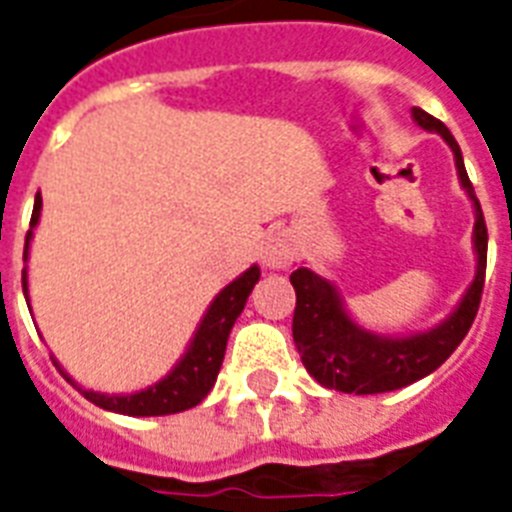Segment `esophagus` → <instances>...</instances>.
Segmentation results:
<instances>
[{"mask_svg":"<svg viewBox=\"0 0 512 512\" xmlns=\"http://www.w3.org/2000/svg\"><path fill=\"white\" fill-rule=\"evenodd\" d=\"M294 257V242H291L283 231L268 236V242H265L263 247V263L268 265V268H289V265L294 263Z\"/></svg>","mask_w":512,"mask_h":512,"instance_id":"esophagus-1","label":"esophagus"}]
</instances>
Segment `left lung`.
<instances>
[{"label": "left lung", "mask_w": 512, "mask_h": 512, "mask_svg": "<svg viewBox=\"0 0 512 512\" xmlns=\"http://www.w3.org/2000/svg\"><path fill=\"white\" fill-rule=\"evenodd\" d=\"M414 119L424 130L440 132L445 143L453 148L461 184L476 208L474 242L479 252V270L471 289L463 296L461 307L455 309L450 320L442 322L440 328L411 338H380L356 328L346 315L336 289L325 278L315 276L307 268L294 270L291 286L296 291V309L291 330L302 364L320 385L341 393H388L435 372L461 346L482 304L484 273H487V223H484L482 205L476 200L474 184L463 166L461 148L448 127L419 106H414Z\"/></svg>", "instance_id": "left-lung-1"}]
</instances>
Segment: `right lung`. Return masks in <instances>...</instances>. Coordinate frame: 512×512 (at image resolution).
Wrapping results in <instances>:
<instances>
[{"label":"right lung","instance_id":"right-lung-1","mask_svg":"<svg viewBox=\"0 0 512 512\" xmlns=\"http://www.w3.org/2000/svg\"><path fill=\"white\" fill-rule=\"evenodd\" d=\"M38 216H41V197H36V205H33L30 229L38 223ZM30 234H33V231H28V236H25V257H28ZM257 281H260V268L252 265L242 278H236L234 283H229V286L213 299L210 309L205 312L203 322H200V328H197L195 341L190 343V349H187L182 362L176 364L174 372H171L169 377H163V380L158 382V385H153V388L140 390V393L132 395H101L93 393V390L77 388V385L75 388L80 390L90 403L101 406V409L117 411V414L127 416H166L192 409V406H197V403L203 401L205 395L210 393V388H213V382H216L218 377V369H221L223 354H226V341H229L231 328H234L236 317L242 315L244 304H247V296L252 294ZM23 291L28 294L25 270ZM25 299H28V296H25ZM67 380H70V377H67Z\"/></svg>","mask_w":512,"mask_h":512}]
</instances>
